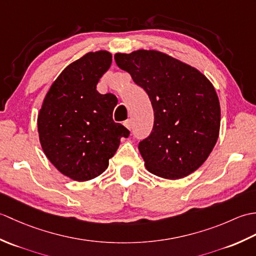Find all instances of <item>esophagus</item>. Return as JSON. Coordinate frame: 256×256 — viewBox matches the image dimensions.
<instances>
[{
	"label": "esophagus",
	"mask_w": 256,
	"mask_h": 256,
	"mask_svg": "<svg viewBox=\"0 0 256 256\" xmlns=\"http://www.w3.org/2000/svg\"><path fill=\"white\" fill-rule=\"evenodd\" d=\"M123 124H124V126L128 130H131V128H132V122H131V120H126V121H125Z\"/></svg>",
	"instance_id": "obj_1"
}]
</instances>
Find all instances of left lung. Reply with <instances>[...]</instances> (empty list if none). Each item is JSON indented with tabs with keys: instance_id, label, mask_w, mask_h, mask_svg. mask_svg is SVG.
Segmentation results:
<instances>
[{
	"instance_id": "1",
	"label": "left lung",
	"mask_w": 256,
	"mask_h": 256,
	"mask_svg": "<svg viewBox=\"0 0 256 256\" xmlns=\"http://www.w3.org/2000/svg\"><path fill=\"white\" fill-rule=\"evenodd\" d=\"M114 59L153 106V131L138 144L146 170L170 180L197 170L220 132V102L211 81L197 68L160 50L116 52Z\"/></svg>"
}]
</instances>
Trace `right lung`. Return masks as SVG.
I'll use <instances>...</instances> for the list:
<instances>
[{
    "label": "right lung",
    "mask_w": 256,
    "mask_h": 256,
    "mask_svg": "<svg viewBox=\"0 0 256 256\" xmlns=\"http://www.w3.org/2000/svg\"><path fill=\"white\" fill-rule=\"evenodd\" d=\"M112 54L90 52L64 68L54 81L37 116L44 154L62 175L76 182L100 176L128 130L113 121L116 96L96 91Z\"/></svg>",
    "instance_id": "1"
}]
</instances>
